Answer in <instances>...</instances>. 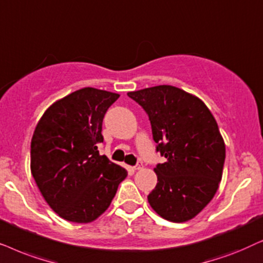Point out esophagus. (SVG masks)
Wrapping results in <instances>:
<instances>
[{
	"mask_svg": "<svg viewBox=\"0 0 263 263\" xmlns=\"http://www.w3.org/2000/svg\"><path fill=\"white\" fill-rule=\"evenodd\" d=\"M142 168H143V162H141V161H139V162L135 166V170L138 171V170H142Z\"/></svg>",
	"mask_w": 263,
	"mask_h": 263,
	"instance_id": "1",
	"label": "esophagus"
}]
</instances>
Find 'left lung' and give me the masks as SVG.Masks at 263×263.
<instances>
[{"instance_id":"left-lung-1","label":"left lung","mask_w":263,"mask_h":263,"mask_svg":"<svg viewBox=\"0 0 263 263\" xmlns=\"http://www.w3.org/2000/svg\"><path fill=\"white\" fill-rule=\"evenodd\" d=\"M148 114L156 152L166 162L154 168L157 184L148 196L161 218L185 222L219 189L225 142L208 107L179 87L159 85L127 92Z\"/></svg>"}]
</instances>
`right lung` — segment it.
<instances>
[{"label":"right lung","mask_w":263,"mask_h":263,"mask_svg":"<svg viewBox=\"0 0 263 263\" xmlns=\"http://www.w3.org/2000/svg\"><path fill=\"white\" fill-rule=\"evenodd\" d=\"M119 93L84 87L52 103L34 128L31 173L59 216L87 223L110 205L127 171L100 155L102 122Z\"/></svg>","instance_id":"right-lung-1"}]
</instances>
